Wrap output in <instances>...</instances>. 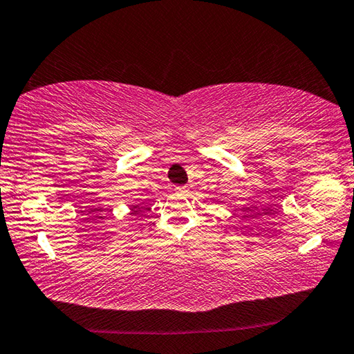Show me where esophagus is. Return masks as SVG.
Segmentation results:
<instances>
[{
	"instance_id": "obj_1",
	"label": "esophagus",
	"mask_w": 354,
	"mask_h": 354,
	"mask_svg": "<svg viewBox=\"0 0 354 354\" xmlns=\"http://www.w3.org/2000/svg\"><path fill=\"white\" fill-rule=\"evenodd\" d=\"M175 192L176 194H181V195H184V194H187V187H175Z\"/></svg>"
}]
</instances>
